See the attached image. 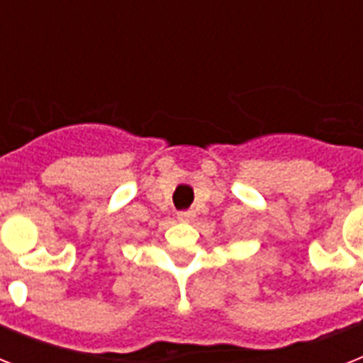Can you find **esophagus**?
<instances>
[{"label": "esophagus", "mask_w": 363, "mask_h": 363, "mask_svg": "<svg viewBox=\"0 0 363 363\" xmlns=\"http://www.w3.org/2000/svg\"><path fill=\"white\" fill-rule=\"evenodd\" d=\"M194 216H196V213H194V211H179V213H177V218H179V220H182V222H190V220H194Z\"/></svg>", "instance_id": "obj_1"}]
</instances>
